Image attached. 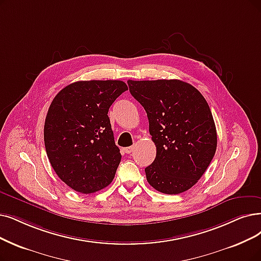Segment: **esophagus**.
<instances>
[{
    "instance_id": "34e87169",
    "label": "esophagus",
    "mask_w": 261,
    "mask_h": 261,
    "mask_svg": "<svg viewBox=\"0 0 261 261\" xmlns=\"http://www.w3.org/2000/svg\"><path fill=\"white\" fill-rule=\"evenodd\" d=\"M134 147H127V148H125L124 149V152L126 153V154H130V153H133L134 152Z\"/></svg>"
}]
</instances>
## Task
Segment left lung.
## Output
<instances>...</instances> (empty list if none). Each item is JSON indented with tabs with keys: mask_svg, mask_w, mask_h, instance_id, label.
<instances>
[{
	"mask_svg": "<svg viewBox=\"0 0 261 261\" xmlns=\"http://www.w3.org/2000/svg\"><path fill=\"white\" fill-rule=\"evenodd\" d=\"M130 94L144 108L156 158L144 169L149 184L176 195L193 187L209 167L217 135L201 93L181 80H128Z\"/></svg>",
	"mask_w": 261,
	"mask_h": 261,
	"instance_id": "left-lung-1",
	"label": "left lung"
}]
</instances>
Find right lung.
Instances as JSON below:
<instances>
[{"label": "right lung", "mask_w": 261, "mask_h": 261, "mask_svg": "<svg viewBox=\"0 0 261 261\" xmlns=\"http://www.w3.org/2000/svg\"><path fill=\"white\" fill-rule=\"evenodd\" d=\"M126 83L90 80L62 89L48 109L44 127L47 156L70 189L92 194L108 186L121 162L108 111Z\"/></svg>", "instance_id": "right-lung-1"}]
</instances>
